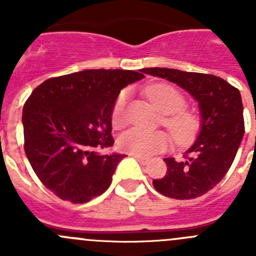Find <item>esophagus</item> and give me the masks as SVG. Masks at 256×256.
<instances>
[{
	"label": "esophagus",
	"instance_id": "obj_1",
	"mask_svg": "<svg viewBox=\"0 0 256 256\" xmlns=\"http://www.w3.org/2000/svg\"><path fill=\"white\" fill-rule=\"evenodd\" d=\"M131 156H132L134 158H136V160H138V161L140 162L141 164H146L147 162H148V158H146V157L138 156V154H131Z\"/></svg>",
	"mask_w": 256,
	"mask_h": 256
}]
</instances>
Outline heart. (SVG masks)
I'll list each match as a JSON object with an SVG mask.
<instances>
[{
	"label": "heart",
	"instance_id": "heart-1",
	"mask_svg": "<svg viewBox=\"0 0 256 256\" xmlns=\"http://www.w3.org/2000/svg\"><path fill=\"white\" fill-rule=\"evenodd\" d=\"M144 95L160 112L164 114L162 124L168 128L176 142H190L197 132L200 121L192 112L183 109L186 99L176 88L164 82H157L147 86ZM126 104L128 92H121L112 106L114 128H121L126 125ZM118 144L122 151L131 154L150 156L166 150L171 144V136L164 131H146L135 128L124 132Z\"/></svg>",
	"mask_w": 256,
	"mask_h": 256
}]
</instances>
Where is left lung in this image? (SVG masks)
Wrapping results in <instances>:
<instances>
[{"mask_svg":"<svg viewBox=\"0 0 256 256\" xmlns=\"http://www.w3.org/2000/svg\"><path fill=\"white\" fill-rule=\"evenodd\" d=\"M142 73L174 82L200 105V131L182 160L164 158L167 174L154 180L157 192L174 200H193L216 187L230 168L244 135L240 92L212 74L170 68H146Z\"/></svg>","mask_w":256,"mask_h":256,"instance_id":"1","label":"left lung"}]
</instances>
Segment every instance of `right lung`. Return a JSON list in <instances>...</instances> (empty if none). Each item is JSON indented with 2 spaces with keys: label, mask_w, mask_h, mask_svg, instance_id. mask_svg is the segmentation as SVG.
Returning <instances> with one entry per match:
<instances>
[{
  "label": "right lung",
  "mask_w": 256,
  "mask_h": 256,
  "mask_svg": "<svg viewBox=\"0 0 256 256\" xmlns=\"http://www.w3.org/2000/svg\"><path fill=\"white\" fill-rule=\"evenodd\" d=\"M142 78L135 70L89 69L50 78L33 90L23 106L24 152L56 197L86 203L109 188L126 154L94 150L112 146L114 102L122 88Z\"/></svg>",
  "instance_id": "add662e5"
}]
</instances>
